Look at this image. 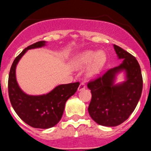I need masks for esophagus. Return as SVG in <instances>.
Returning a JSON list of instances; mask_svg holds the SVG:
<instances>
[{"mask_svg": "<svg viewBox=\"0 0 151 151\" xmlns=\"http://www.w3.org/2000/svg\"><path fill=\"white\" fill-rule=\"evenodd\" d=\"M85 89V85L83 83H80V85H79V88H78V91H83V90Z\"/></svg>", "mask_w": 151, "mask_h": 151, "instance_id": "34e87169", "label": "esophagus"}]
</instances>
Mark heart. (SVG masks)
I'll return each mask as SVG.
<instances>
[{
	"label": "heart",
	"instance_id": "obj_1",
	"mask_svg": "<svg viewBox=\"0 0 151 151\" xmlns=\"http://www.w3.org/2000/svg\"><path fill=\"white\" fill-rule=\"evenodd\" d=\"M106 61V55L103 50H86L78 53L74 57L73 64L77 68L82 69L88 66L86 76L89 78L96 77L100 74Z\"/></svg>",
	"mask_w": 151,
	"mask_h": 151
}]
</instances>
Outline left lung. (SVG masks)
Wrapping results in <instances>:
<instances>
[{"label":"left lung","instance_id":"obj_1","mask_svg":"<svg viewBox=\"0 0 151 151\" xmlns=\"http://www.w3.org/2000/svg\"><path fill=\"white\" fill-rule=\"evenodd\" d=\"M113 47L122 63L88 84L92 94L88 106L90 116L98 124L109 127L118 126L129 118L142 91V77L137 59L121 47ZM121 72L124 73L125 80L116 83V76Z\"/></svg>","mask_w":151,"mask_h":151}]
</instances>
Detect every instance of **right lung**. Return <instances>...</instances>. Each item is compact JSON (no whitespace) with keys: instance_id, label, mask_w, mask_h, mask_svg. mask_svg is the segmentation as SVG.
Listing matches in <instances>:
<instances>
[{"instance_id":"add662e5","label":"right lung","mask_w":151,"mask_h":151,"mask_svg":"<svg viewBox=\"0 0 151 151\" xmlns=\"http://www.w3.org/2000/svg\"><path fill=\"white\" fill-rule=\"evenodd\" d=\"M45 41L25 48L14 60L9 76V96L12 107L25 123L36 129H46L55 126L61 119L67 100L74 95L80 83L56 86L47 94L28 95L18 85L16 68L19 60L28 50L46 46Z\"/></svg>"}]
</instances>
